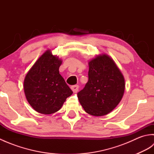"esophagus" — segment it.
Here are the masks:
<instances>
[{
    "label": "esophagus",
    "mask_w": 154,
    "mask_h": 154,
    "mask_svg": "<svg viewBox=\"0 0 154 154\" xmlns=\"http://www.w3.org/2000/svg\"><path fill=\"white\" fill-rule=\"evenodd\" d=\"M71 89L72 91H73V92L74 93H77L78 90H79V86L77 85H75L72 86V87H71Z\"/></svg>",
    "instance_id": "34e87169"
}]
</instances>
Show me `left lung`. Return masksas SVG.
I'll use <instances>...</instances> for the list:
<instances>
[{
    "mask_svg": "<svg viewBox=\"0 0 154 154\" xmlns=\"http://www.w3.org/2000/svg\"><path fill=\"white\" fill-rule=\"evenodd\" d=\"M89 81L77 93L79 103L91 115L101 116L112 111L125 90L124 77L109 55L102 54L89 61Z\"/></svg>",
    "mask_w": 154,
    "mask_h": 154,
    "instance_id": "1",
    "label": "left lung"
}]
</instances>
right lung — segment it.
Returning <instances> with one entry per match:
<instances>
[{"mask_svg":"<svg viewBox=\"0 0 154 154\" xmlns=\"http://www.w3.org/2000/svg\"><path fill=\"white\" fill-rule=\"evenodd\" d=\"M62 60L48 50L26 75L24 91L28 103L36 112L51 114L61 109L73 91L60 74Z\"/></svg>","mask_w":154,"mask_h":154,"instance_id":"right-lung-1","label":"right lung"}]
</instances>
